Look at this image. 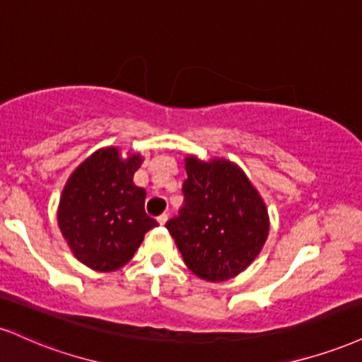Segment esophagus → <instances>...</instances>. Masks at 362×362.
Here are the masks:
<instances>
[{
    "mask_svg": "<svg viewBox=\"0 0 362 362\" xmlns=\"http://www.w3.org/2000/svg\"><path fill=\"white\" fill-rule=\"evenodd\" d=\"M167 221H168V214H162V216H158V223L160 224H165V223H167Z\"/></svg>",
    "mask_w": 362,
    "mask_h": 362,
    "instance_id": "34e87169",
    "label": "esophagus"
}]
</instances>
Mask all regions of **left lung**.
Here are the masks:
<instances>
[{
  "mask_svg": "<svg viewBox=\"0 0 362 362\" xmlns=\"http://www.w3.org/2000/svg\"><path fill=\"white\" fill-rule=\"evenodd\" d=\"M184 207L165 228L187 268L207 281H226L250 267L268 238L267 204L236 163L185 158Z\"/></svg>",
  "mask_w": 362,
  "mask_h": 362,
  "instance_id": "8db88e82",
  "label": "left lung"
}]
</instances>
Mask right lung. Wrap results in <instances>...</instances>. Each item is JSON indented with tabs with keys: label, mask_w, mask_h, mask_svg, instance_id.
<instances>
[{
	"label": "right lung",
	"mask_w": 362,
	"mask_h": 362,
	"mask_svg": "<svg viewBox=\"0 0 362 362\" xmlns=\"http://www.w3.org/2000/svg\"><path fill=\"white\" fill-rule=\"evenodd\" d=\"M143 158L101 148L72 172L60 195V233L81 263L95 272L124 267L158 223L145 212V189L133 184Z\"/></svg>",
	"instance_id": "right-lung-1"
}]
</instances>
